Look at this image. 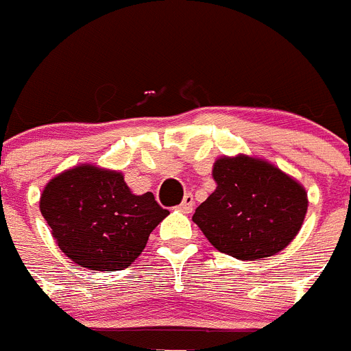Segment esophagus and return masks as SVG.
<instances>
[{"instance_id":"1","label":"esophagus","mask_w":351,"mask_h":351,"mask_svg":"<svg viewBox=\"0 0 351 351\" xmlns=\"http://www.w3.org/2000/svg\"><path fill=\"white\" fill-rule=\"evenodd\" d=\"M193 204H195L193 195H191V193H186L184 198H182L181 204H179L178 207H179V210H182V213H190V210L193 209Z\"/></svg>"}]
</instances>
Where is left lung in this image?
Wrapping results in <instances>:
<instances>
[{
    "instance_id": "1",
    "label": "left lung",
    "mask_w": 351,
    "mask_h": 351,
    "mask_svg": "<svg viewBox=\"0 0 351 351\" xmlns=\"http://www.w3.org/2000/svg\"><path fill=\"white\" fill-rule=\"evenodd\" d=\"M216 190L195 209L193 221L210 244L237 260L272 256L299 234L308 195L278 167L250 156L214 163Z\"/></svg>"
}]
</instances>
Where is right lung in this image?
I'll return each mask as SVG.
<instances>
[{"label":"right lung","mask_w":351,"mask_h":351,"mask_svg":"<svg viewBox=\"0 0 351 351\" xmlns=\"http://www.w3.org/2000/svg\"><path fill=\"white\" fill-rule=\"evenodd\" d=\"M40 210L64 255L89 271H123L169 210L151 191L133 195L116 170L80 165L56 176Z\"/></svg>","instance_id":"right-lung-1"}]
</instances>
